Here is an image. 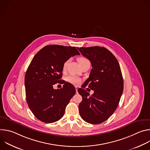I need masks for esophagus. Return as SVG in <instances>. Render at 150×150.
Listing matches in <instances>:
<instances>
[{"label": "esophagus", "instance_id": "1", "mask_svg": "<svg viewBox=\"0 0 150 150\" xmlns=\"http://www.w3.org/2000/svg\"><path fill=\"white\" fill-rule=\"evenodd\" d=\"M75 90H76V93H78V87H75Z\"/></svg>", "mask_w": 150, "mask_h": 150}]
</instances>
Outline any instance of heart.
Wrapping results in <instances>:
<instances>
[{
	"mask_svg": "<svg viewBox=\"0 0 150 150\" xmlns=\"http://www.w3.org/2000/svg\"><path fill=\"white\" fill-rule=\"evenodd\" d=\"M77 60H78V62H79V63L80 64V65H81L83 62L87 61L88 59H86L85 57H78L77 59ZM68 61L67 60L66 62H65V63H63V69L64 71H65L67 69V65H68ZM67 80L69 82H70V83H71L72 84H74V85H78V84H79L81 82L80 78L79 77L74 76V75H69V76H68L67 78Z\"/></svg>",
	"mask_w": 150,
	"mask_h": 150,
	"instance_id": "heart-1",
	"label": "heart"
}]
</instances>
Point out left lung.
<instances>
[{
	"label": "left lung",
	"mask_w": 150,
	"mask_h": 150,
	"mask_svg": "<svg viewBox=\"0 0 150 150\" xmlns=\"http://www.w3.org/2000/svg\"><path fill=\"white\" fill-rule=\"evenodd\" d=\"M91 63L89 78L78 89L82 100L79 105V114L87 123L99 124L108 119L115 112L123 90V79L115 56L104 47L77 48ZM88 85L94 90L89 94L84 88Z\"/></svg>",
	"instance_id": "8db88e82"
}]
</instances>
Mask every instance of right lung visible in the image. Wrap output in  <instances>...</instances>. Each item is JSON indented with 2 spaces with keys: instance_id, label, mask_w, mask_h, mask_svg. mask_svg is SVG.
Instances as JSON below:
<instances>
[{
  "instance_id": "add662e5",
  "label": "right lung",
  "mask_w": 150,
  "mask_h": 150,
  "mask_svg": "<svg viewBox=\"0 0 150 150\" xmlns=\"http://www.w3.org/2000/svg\"><path fill=\"white\" fill-rule=\"evenodd\" d=\"M79 54L75 47L49 45L34 56L25 74V87L27 102L38 120L50 123L63 116L76 93L75 87L69 82L60 89L54 90L53 87L62 81L63 63Z\"/></svg>"
}]
</instances>
